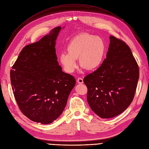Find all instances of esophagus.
Here are the masks:
<instances>
[{
  "label": "esophagus",
  "mask_w": 149,
  "mask_h": 149,
  "mask_svg": "<svg viewBox=\"0 0 149 149\" xmlns=\"http://www.w3.org/2000/svg\"><path fill=\"white\" fill-rule=\"evenodd\" d=\"M77 81L78 83H80V84H81L83 83V80L82 78H81V77H79L78 79H77Z\"/></svg>",
  "instance_id": "esophagus-1"
}]
</instances>
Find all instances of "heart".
<instances>
[{
    "instance_id": "b5f03b06",
    "label": "heart",
    "mask_w": 149,
    "mask_h": 149,
    "mask_svg": "<svg viewBox=\"0 0 149 149\" xmlns=\"http://www.w3.org/2000/svg\"><path fill=\"white\" fill-rule=\"evenodd\" d=\"M107 47L100 37L88 33L75 36L67 47L68 54L63 53L59 56L60 64L64 71L72 74L78 68L77 60L83 69L95 70L103 63Z\"/></svg>"
}]
</instances>
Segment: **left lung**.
<instances>
[{
    "label": "left lung",
    "mask_w": 149,
    "mask_h": 149,
    "mask_svg": "<svg viewBox=\"0 0 149 149\" xmlns=\"http://www.w3.org/2000/svg\"><path fill=\"white\" fill-rule=\"evenodd\" d=\"M109 40L102 66L83 79L88 88L89 105L103 119L115 117L130 105L139 77L138 63L130 48L113 36Z\"/></svg>",
    "instance_id": "8db88e82"
}]
</instances>
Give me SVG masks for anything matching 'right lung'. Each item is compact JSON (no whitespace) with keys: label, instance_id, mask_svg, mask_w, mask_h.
I'll return each mask as SVG.
<instances>
[{"label":"right lung","instance_id":"right-lung-1","mask_svg":"<svg viewBox=\"0 0 149 149\" xmlns=\"http://www.w3.org/2000/svg\"><path fill=\"white\" fill-rule=\"evenodd\" d=\"M57 27L40 41L25 46L10 72L11 87L21 112L42 124L56 120L65 108L75 85L73 76L62 71L55 44Z\"/></svg>","mask_w":149,"mask_h":149}]
</instances>
